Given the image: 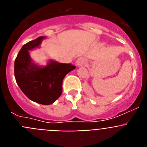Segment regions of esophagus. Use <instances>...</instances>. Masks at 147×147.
<instances>
[{"mask_svg": "<svg viewBox=\"0 0 147 147\" xmlns=\"http://www.w3.org/2000/svg\"><path fill=\"white\" fill-rule=\"evenodd\" d=\"M85 62H86V59H85V58L81 57L78 58L76 63L78 66H82L85 64Z\"/></svg>", "mask_w": 147, "mask_h": 147, "instance_id": "34e87169", "label": "esophagus"}]
</instances>
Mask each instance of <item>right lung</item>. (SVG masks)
Listing matches in <instances>:
<instances>
[{"instance_id":"add662e5","label":"right lung","mask_w":147,"mask_h":147,"mask_svg":"<svg viewBox=\"0 0 147 147\" xmlns=\"http://www.w3.org/2000/svg\"><path fill=\"white\" fill-rule=\"evenodd\" d=\"M44 38L42 36L37 37L21 48L15 61V77L18 86L29 99L49 105L60 96L63 79L76 67L53 60L45 67L33 63L29 51L39 47Z\"/></svg>"}]
</instances>
